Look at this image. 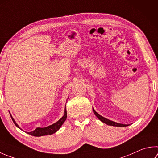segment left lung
<instances>
[{"mask_svg":"<svg viewBox=\"0 0 158 158\" xmlns=\"http://www.w3.org/2000/svg\"><path fill=\"white\" fill-rule=\"evenodd\" d=\"M93 113H94V114H95L97 118H98L100 121H102V122H104V123H105V124H106L108 125L113 126V127H127V126H128V124H119V123H117V122L111 121V120H109L106 118H105V117L100 115V114L97 113V112L94 110V109H93Z\"/></svg>","mask_w":158,"mask_h":158,"instance_id":"8db88e82","label":"left lung"}]
</instances>
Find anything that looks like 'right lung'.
Wrapping results in <instances>:
<instances>
[{
	"instance_id": "obj_1",
	"label": "right lung",
	"mask_w": 158,
	"mask_h": 158,
	"mask_svg": "<svg viewBox=\"0 0 158 158\" xmlns=\"http://www.w3.org/2000/svg\"><path fill=\"white\" fill-rule=\"evenodd\" d=\"M10 116L11 117V119H12L13 122L14 123V124H15L19 128L22 130V129L19 127V125L16 124V122L14 121V119L12 117V116H11V114H10ZM66 118H67V111H66V108H65L64 116H63L58 122H56V123H54V124L49 126V127H47L45 128H39H39H36L35 130L33 131L26 132V133L27 134L31 135L36 136V137H40V136H44V135H52L54 133H56V132L58 131L60 128H61L62 124H64V122L65 121V119H66Z\"/></svg>"
}]
</instances>
